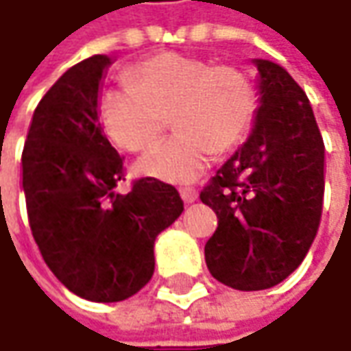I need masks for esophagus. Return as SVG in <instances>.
<instances>
[{
	"label": "esophagus",
	"instance_id": "1",
	"mask_svg": "<svg viewBox=\"0 0 351 351\" xmlns=\"http://www.w3.org/2000/svg\"><path fill=\"white\" fill-rule=\"evenodd\" d=\"M180 198L184 199V204H192L198 199V192L194 188H180Z\"/></svg>",
	"mask_w": 351,
	"mask_h": 351
}]
</instances>
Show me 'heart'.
Masks as SVG:
<instances>
[{"mask_svg": "<svg viewBox=\"0 0 351 351\" xmlns=\"http://www.w3.org/2000/svg\"><path fill=\"white\" fill-rule=\"evenodd\" d=\"M258 110L254 81L235 66L161 54L141 62L101 101L110 139L132 153L147 152L173 118L175 138L139 161L143 175L171 184L194 182L213 153L235 149L247 138Z\"/></svg>", "mask_w": 351, "mask_h": 351, "instance_id": "1", "label": "heart"}]
</instances>
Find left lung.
Segmentation results:
<instances>
[{
	"label": "left lung",
	"instance_id": "left-lung-1",
	"mask_svg": "<svg viewBox=\"0 0 351 351\" xmlns=\"http://www.w3.org/2000/svg\"><path fill=\"white\" fill-rule=\"evenodd\" d=\"M252 62L260 97L252 130L199 192L217 215L204 248L208 270L239 291L274 287L303 262L324 196V143L307 95L282 66Z\"/></svg>",
	"mask_w": 351,
	"mask_h": 351
}]
</instances>
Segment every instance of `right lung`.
<instances>
[{
    "label": "right lung",
    "instance_id": "obj_1",
    "mask_svg": "<svg viewBox=\"0 0 351 351\" xmlns=\"http://www.w3.org/2000/svg\"><path fill=\"white\" fill-rule=\"evenodd\" d=\"M112 62L91 56L56 81L32 114L21 159L44 262L71 293L95 303L124 301L152 280L155 239L184 210L176 188L152 176L118 188L124 163L99 120Z\"/></svg>",
    "mask_w": 351,
    "mask_h": 351
}]
</instances>
